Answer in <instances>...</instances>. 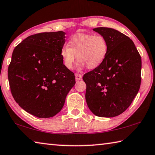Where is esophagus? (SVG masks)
<instances>
[{
    "mask_svg": "<svg viewBox=\"0 0 155 155\" xmlns=\"http://www.w3.org/2000/svg\"><path fill=\"white\" fill-rule=\"evenodd\" d=\"M75 77H76V81H80L82 79L83 76L81 74H76Z\"/></svg>",
    "mask_w": 155,
    "mask_h": 155,
    "instance_id": "34e87169",
    "label": "esophagus"
}]
</instances>
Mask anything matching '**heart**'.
I'll return each mask as SVG.
<instances>
[{"mask_svg": "<svg viewBox=\"0 0 155 155\" xmlns=\"http://www.w3.org/2000/svg\"><path fill=\"white\" fill-rule=\"evenodd\" d=\"M108 50V43L103 36L78 34L70 39L68 46L61 48L60 55L66 68H72L77 55L79 60L78 70H82L86 66L94 69L104 62Z\"/></svg>", "mask_w": 155, "mask_h": 155, "instance_id": "1", "label": "heart"}]
</instances>
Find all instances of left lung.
<instances>
[{"mask_svg": "<svg viewBox=\"0 0 155 155\" xmlns=\"http://www.w3.org/2000/svg\"><path fill=\"white\" fill-rule=\"evenodd\" d=\"M93 30L106 39L108 50L104 62L83 76L86 102L96 116L114 117L125 111L138 93L141 57L132 40L119 31L104 27Z\"/></svg>", "mask_w": 155, "mask_h": 155, "instance_id": "8db88e82", "label": "left lung"}]
</instances>
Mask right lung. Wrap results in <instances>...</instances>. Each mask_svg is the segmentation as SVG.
<instances>
[{
  "label": "right lung",
  "instance_id": "add662e5",
  "mask_svg": "<svg viewBox=\"0 0 155 155\" xmlns=\"http://www.w3.org/2000/svg\"><path fill=\"white\" fill-rule=\"evenodd\" d=\"M65 35L58 31L31 35L13 51L8 68L11 94L21 108L36 117L58 114L76 83L60 55Z\"/></svg>",
  "mask_w": 155,
  "mask_h": 155
}]
</instances>
